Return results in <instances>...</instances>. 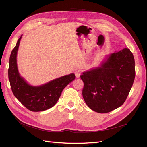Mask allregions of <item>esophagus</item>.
Here are the masks:
<instances>
[{"instance_id":"obj_1","label":"esophagus","mask_w":147,"mask_h":147,"mask_svg":"<svg viewBox=\"0 0 147 147\" xmlns=\"http://www.w3.org/2000/svg\"><path fill=\"white\" fill-rule=\"evenodd\" d=\"M82 74V71L80 69H76L75 70V74L76 77H79Z\"/></svg>"}]
</instances>
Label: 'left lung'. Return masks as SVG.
I'll use <instances>...</instances> for the list:
<instances>
[{
  "label": "left lung",
  "mask_w": 147,
  "mask_h": 147,
  "mask_svg": "<svg viewBox=\"0 0 147 147\" xmlns=\"http://www.w3.org/2000/svg\"><path fill=\"white\" fill-rule=\"evenodd\" d=\"M135 76V61L129 49L115 51L99 67L81 75L83 99L95 112H110L125 102Z\"/></svg>",
  "instance_id": "left-lung-1"
}]
</instances>
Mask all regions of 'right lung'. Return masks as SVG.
<instances>
[{
	"instance_id": "1",
	"label": "right lung",
	"mask_w": 147,
	"mask_h": 147,
	"mask_svg": "<svg viewBox=\"0 0 147 147\" xmlns=\"http://www.w3.org/2000/svg\"><path fill=\"white\" fill-rule=\"evenodd\" d=\"M22 36V35H21ZM21 36L13 49L10 57L8 78L11 91L25 107L32 112H41L51 108L58 100L61 92L75 78L74 74L61 77L40 86H32L20 77L16 64V55Z\"/></svg>"
}]
</instances>
